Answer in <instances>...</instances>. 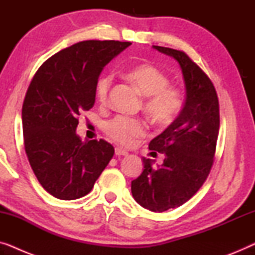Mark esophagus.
Masks as SVG:
<instances>
[{
    "label": "esophagus",
    "mask_w": 255,
    "mask_h": 255,
    "mask_svg": "<svg viewBox=\"0 0 255 255\" xmlns=\"http://www.w3.org/2000/svg\"><path fill=\"white\" fill-rule=\"evenodd\" d=\"M115 154H116L117 156H121V155L127 156V155L128 154V153L127 151H124V149L117 147V148H115Z\"/></svg>",
    "instance_id": "esophagus-1"
}]
</instances>
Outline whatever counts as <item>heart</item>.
I'll use <instances>...</instances> for the list:
<instances>
[{
	"label": "heart",
	"mask_w": 255,
	"mask_h": 255,
	"mask_svg": "<svg viewBox=\"0 0 255 255\" xmlns=\"http://www.w3.org/2000/svg\"><path fill=\"white\" fill-rule=\"evenodd\" d=\"M128 79L145 96L144 108L155 123L165 125L175 120L182 108V95L180 90L169 87V80L163 73L152 65H139L128 72ZM113 78L103 75L97 80L96 97L106 103L109 96ZM106 132L115 141L130 145L135 138L145 134L144 122L127 116H116L104 125Z\"/></svg>",
	"instance_id": "1"
}]
</instances>
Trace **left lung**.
Masks as SVG:
<instances>
[{
	"label": "left lung",
	"instance_id": "1",
	"mask_svg": "<svg viewBox=\"0 0 255 255\" xmlns=\"http://www.w3.org/2000/svg\"><path fill=\"white\" fill-rule=\"evenodd\" d=\"M179 62L186 102L175 121L149 142L165 154L161 166L142 158L144 170L131 182L132 196L142 208L162 212L190 200L210 173L219 132V103L205 73L182 51L153 46Z\"/></svg>",
	"mask_w": 255,
	"mask_h": 255
}]
</instances>
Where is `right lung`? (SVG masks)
I'll return each mask as SVG.
<instances>
[{"label": "right lung", "instance_id": "obj_1", "mask_svg": "<svg viewBox=\"0 0 255 255\" xmlns=\"http://www.w3.org/2000/svg\"><path fill=\"white\" fill-rule=\"evenodd\" d=\"M130 45L80 41L47 59L27 88L22 109L25 152L41 187L59 200L88 194L114 156L106 140H81L78 116L95 103L104 66Z\"/></svg>", "mask_w": 255, "mask_h": 255}]
</instances>
